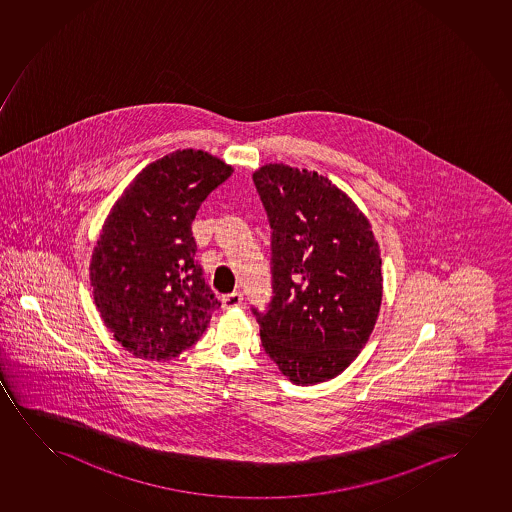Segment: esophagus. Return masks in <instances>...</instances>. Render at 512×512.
<instances>
[{
	"label": "esophagus",
	"instance_id": "esophagus-1",
	"mask_svg": "<svg viewBox=\"0 0 512 512\" xmlns=\"http://www.w3.org/2000/svg\"><path fill=\"white\" fill-rule=\"evenodd\" d=\"M222 302H224L225 309L241 308L243 306V295H241V292H232V294L225 295Z\"/></svg>",
	"mask_w": 512,
	"mask_h": 512
}]
</instances>
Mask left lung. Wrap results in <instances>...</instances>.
Instances as JSON below:
<instances>
[{"instance_id":"1","label":"left lung","mask_w":512,"mask_h":512,"mask_svg":"<svg viewBox=\"0 0 512 512\" xmlns=\"http://www.w3.org/2000/svg\"><path fill=\"white\" fill-rule=\"evenodd\" d=\"M273 229L274 297L260 341L294 385L336 378L369 341L383 299L371 222L329 178L287 164L253 173Z\"/></svg>"}]
</instances>
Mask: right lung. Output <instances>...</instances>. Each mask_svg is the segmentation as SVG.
<instances>
[{"instance_id": "obj_1", "label": "right lung", "mask_w": 512, "mask_h": 512, "mask_svg": "<svg viewBox=\"0 0 512 512\" xmlns=\"http://www.w3.org/2000/svg\"><path fill=\"white\" fill-rule=\"evenodd\" d=\"M232 171L203 150H176L141 169L106 217L89 266L92 295L134 357L166 362L208 329L220 302L194 260L192 222Z\"/></svg>"}]
</instances>
